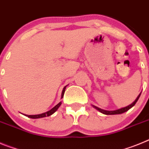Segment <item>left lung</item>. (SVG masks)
<instances>
[{
    "label": "left lung",
    "instance_id": "left-lung-1",
    "mask_svg": "<svg viewBox=\"0 0 149 149\" xmlns=\"http://www.w3.org/2000/svg\"><path fill=\"white\" fill-rule=\"evenodd\" d=\"M140 95H141V93L138 95V97L136 98V99L135 100V101L133 102L131 104L128 105V106L125 107H123V108H121V109H119V110H113V111H109V110H102V109L101 108H98V107H97L95 106H93L95 109H97L98 110H99L101 113H102L104 114H106V115H115V114H121V113H125V112L127 111V110H129V109H131L132 107H134V105H135V104L136 103V101H138V99H139V96H140Z\"/></svg>",
    "mask_w": 149,
    "mask_h": 149
}]
</instances>
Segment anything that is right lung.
Instances as JSON below:
<instances>
[{
    "label": "right lung",
    "mask_w": 149,
    "mask_h": 149,
    "mask_svg": "<svg viewBox=\"0 0 149 149\" xmlns=\"http://www.w3.org/2000/svg\"><path fill=\"white\" fill-rule=\"evenodd\" d=\"M65 86L63 88V90L62 92V98H63V95H64V93H65ZM61 102L58 104H56V106L54 107L53 108L51 109V110L49 111L46 112V113H42V114H38V115H26L27 117L29 118H31V119H39V118H43V117H46V116H49L52 115V114L54 113L55 111H56V110L59 108V107L61 105Z\"/></svg>",
    "instance_id": "1"
}]
</instances>
